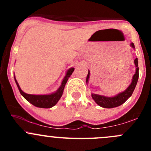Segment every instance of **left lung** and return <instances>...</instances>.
Listing matches in <instances>:
<instances>
[{
    "label": "left lung",
    "mask_w": 151,
    "mask_h": 151,
    "mask_svg": "<svg viewBox=\"0 0 151 151\" xmlns=\"http://www.w3.org/2000/svg\"><path fill=\"white\" fill-rule=\"evenodd\" d=\"M130 46L132 48L134 49V45L133 43H131ZM135 66H136V72L134 74L133 77H132V81L129 86L123 92L120 93L118 95L112 97H107L104 96L99 95V94L92 93L91 96H92L93 99L95 101V102L97 104L99 105L100 106L104 108H113L116 107V106H120V105L123 104L132 95L134 90L135 87H136L137 83L138 78H139V67H138V60L137 58L134 60ZM90 77V71H88V74L87 75L86 78V83H88V80Z\"/></svg>",
    "instance_id": "obj_1"
}]
</instances>
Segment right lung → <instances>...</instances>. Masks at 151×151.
Segmentation results:
<instances>
[{
    "label": "right lung",
    "mask_w": 151,
    "mask_h": 151,
    "mask_svg": "<svg viewBox=\"0 0 151 151\" xmlns=\"http://www.w3.org/2000/svg\"><path fill=\"white\" fill-rule=\"evenodd\" d=\"M74 71V68H69V69L66 71V76H65L64 78H63L60 88H59L55 93L49 94V95H32V94L26 93L23 92V91L21 90L20 87H19V84H18L15 77L14 80L17 85L18 89H19V92H20L21 95H22L27 101H29L30 104L37 106V107L51 108L57 104L58 101L60 100V97L63 95V90H64L65 85H66L68 78H69V77L71 75V74H72Z\"/></svg>",
    "instance_id": "1"
}]
</instances>
